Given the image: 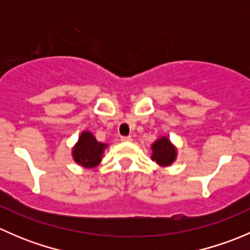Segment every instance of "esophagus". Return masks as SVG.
Returning a JSON list of instances; mask_svg holds the SVG:
<instances>
[{
	"label": "esophagus",
	"mask_w": 250,
	"mask_h": 250,
	"mask_svg": "<svg viewBox=\"0 0 250 250\" xmlns=\"http://www.w3.org/2000/svg\"><path fill=\"white\" fill-rule=\"evenodd\" d=\"M121 141H123V143H130L132 141V137H121Z\"/></svg>",
	"instance_id": "1"
}]
</instances>
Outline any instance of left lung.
I'll return each instance as SVG.
<instances>
[{
  "mask_svg": "<svg viewBox=\"0 0 250 250\" xmlns=\"http://www.w3.org/2000/svg\"><path fill=\"white\" fill-rule=\"evenodd\" d=\"M151 160L161 167H168L178 157V148L167 135H162L151 145Z\"/></svg>",
  "mask_w": 250,
  "mask_h": 250,
  "instance_id": "1",
  "label": "left lung"
}]
</instances>
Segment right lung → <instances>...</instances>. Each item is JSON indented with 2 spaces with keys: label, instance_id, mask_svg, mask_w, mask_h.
Segmentation results:
<instances>
[{
  "label": "right lung",
  "instance_id": "1",
  "mask_svg": "<svg viewBox=\"0 0 250 250\" xmlns=\"http://www.w3.org/2000/svg\"><path fill=\"white\" fill-rule=\"evenodd\" d=\"M107 147L109 144L98 141L89 130H82L71 150L72 160L81 167L95 168L102 162L105 148Z\"/></svg>",
  "mask_w": 250,
  "mask_h": 250
}]
</instances>
